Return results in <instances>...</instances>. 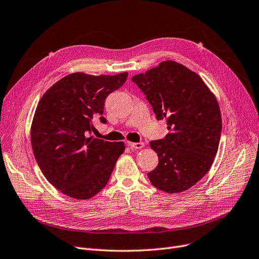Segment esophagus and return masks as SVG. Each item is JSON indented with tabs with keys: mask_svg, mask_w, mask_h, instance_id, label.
<instances>
[{
	"mask_svg": "<svg viewBox=\"0 0 259 259\" xmlns=\"http://www.w3.org/2000/svg\"><path fill=\"white\" fill-rule=\"evenodd\" d=\"M127 144L133 150H139L144 146V143L142 142H127Z\"/></svg>",
	"mask_w": 259,
	"mask_h": 259,
	"instance_id": "esophagus-1",
	"label": "esophagus"
}]
</instances>
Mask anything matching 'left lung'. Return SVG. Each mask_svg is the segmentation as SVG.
Masks as SVG:
<instances>
[{
    "mask_svg": "<svg viewBox=\"0 0 259 259\" xmlns=\"http://www.w3.org/2000/svg\"><path fill=\"white\" fill-rule=\"evenodd\" d=\"M132 81L169 131L150 143L159 158L147 174L151 183L169 194L187 191L207 173L218 151L223 122L215 95L196 72L175 61H163Z\"/></svg>",
    "mask_w": 259,
    "mask_h": 259,
    "instance_id": "8db88e82",
    "label": "left lung"
}]
</instances>
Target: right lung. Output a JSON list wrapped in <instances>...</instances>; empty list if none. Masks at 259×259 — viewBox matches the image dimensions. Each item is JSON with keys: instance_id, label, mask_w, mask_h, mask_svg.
Listing matches in <instances>:
<instances>
[{"instance_id": "1", "label": "right lung", "mask_w": 259, "mask_h": 259, "mask_svg": "<svg viewBox=\"0 0 259 259\" xmlns=\"http://www.w3.org/2000/svg\"><path fill=\"white\" fill-rule=\"evenodd\" d=\"M127 75L70 73L48 89L36 106L30 128L34 158L49 183L71 198L85 200L99 193L125 150L122 141L93 139L88 134L94 118L106 123L104 101Z\"/></svg>"}]
</instances>
